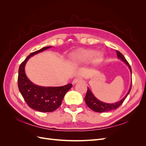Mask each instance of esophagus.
Listing matches in <instances>:
<instances>
[{"label":"esophagus","instance_id":"obj_1","mask_svg":"<svg viewBox=\"0 0 146 146\" xmlns=\"http://www.w3.org/2000/svg\"><path fill=\"white\" fill-rule=\"evenodd\" d=\"M82 81H83L82 78H81V77H77V78L74 79V80L72 81V84H73V85H75V84L82 82Z\"/></svg>","mask_w":146,"mask_h":146}]
</instances>
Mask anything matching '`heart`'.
Returning a JSON list of instances; mask_svg holds the SVG:
<instances>
[{
	"label": "heart",
	"instance_id": "heart-1",
	"mask_svg": "<svg viewBox=\"0 0 146 146\" xmlns=\"http://www.w3.org/2000/svg\"><path fill=\"white\" fill-rule=\"evenodd\" d=\"M103 55L92 49H78L69 56V61L75 66L81 65L91 61L92 64L98 65L102 60Z\"/></svg>",
	"mask_w": 146,
	"mask_h": 146
}]
</instances>
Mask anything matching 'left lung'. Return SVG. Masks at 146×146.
<instances>
[{
    "instance_id": "obj_1",
    "label": "left lung",
    "mask_w": 146,
    "mask_h": 146,
    "mask_svg": "<svg viewBox=\"0 0 146 146\" xmlns=\"http://www.w3.org/2000/svg\"><path fill=\"white\" fill-rule=\"evenodd\" d=\"M116 54H117V56L119 59H120L122 60L123 63H124L128 67H129L130 73L131 74V69L129 63L127 62V61L126 59L124 58V56L121 54L120 52H119L116 50ZM131 82L130 84V86L129 88V91L127 92V93L126 95L123 97V98L117 102L116 103H113V104H109V103H105L104 102H102L99 100L97 99L94 95L92 93V91L90 90V88L88 87V91L86 92V96L85 98V100L86 105H88V107H89L90 109L92 110H93L94 111L96 112H99V113H102V112H106V111H111V110H115L119 106H120L122 103L124 101V100L126 99L127 96L129 95L130 93V90H131Z\"/></svg>"
}]
</instances>
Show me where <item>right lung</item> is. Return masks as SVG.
I'll list each match as a JSON object with an SVG mask.
<instances>
[{"label":"right lung","instance_id":"obj_1","mask_svg":"<svg viewBox=\"0 0 146 146\" xmlns=\"http://www.w3.org/2000/svg\"><path fill=\"white\" fill-rule=\"evenodd\" d=\"M50 47H44L31 53L19 66L17 80L19 90L26 103L31 108L43 113L54 111L58 108L64 95L72 86L70 83L59 87L39 86L31 82L26 76L25 66L27 61L33 55Z\"/></svg>","mask_w":146,"mask_h":146}]
</instances>
